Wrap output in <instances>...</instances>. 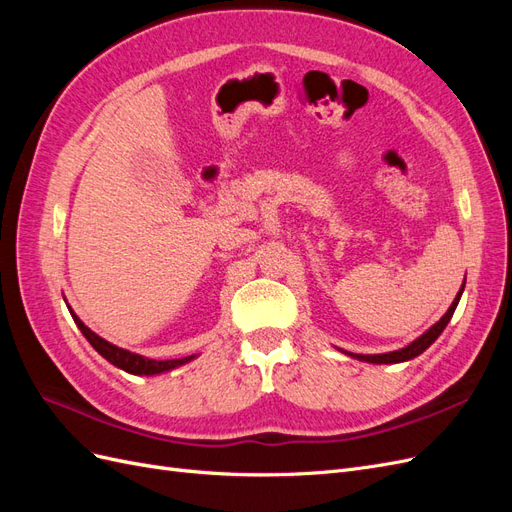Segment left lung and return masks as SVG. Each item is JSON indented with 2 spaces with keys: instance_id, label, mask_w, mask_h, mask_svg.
<instances>
[{
  "instance_id": "left-lung-1",
  "label": "left lung",
  "mask_w": 512,
  "mask_h": 512,
  "mask_svg": "<svg viewBox=\"0 0 512 512\" xmlns=\"http://www.w3.org/2000/svg\"><path fill=\"white\" fill-rule=\"evenodd\" d=\"M463 286H466V282H463ZM463 286H461V290L457 292V297H455L453 305L448 307V312H446L436 324H433L431 329H427L421 337L414 339V342L408 344L406 348L393 350V352H384V354H352V352H348V354L352 356V359H359V361H365V363H376V365H382V363H384V365H389V363H404V361L414 359V356H418V354H423V352L440 337V333L446 329V324L451 322V318H453V314H455V307H457V303H459V299H461Z\"/></svg>"
}]
</instances>
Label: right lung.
Listing matches in <instances>:
<instances>
[{"label": "right lung", "mask_w": 512, "mask_h": 512, "mask_svg": "<svg viewBox=\"0 0 512 512\" xmlns=\"http://www.w3.org/2000/svg\"><path fill=\"white\" fill-rule=\"evenodd\" d=\"M70 314H72V318L76 322V327L81 329V333L87 337V342L96 348V352L102 354L108 363H113L115 367L128 371V374H134V376L164 374V371H170V369H175V367H179L183 363H188V361H192L194 356H196V354H192V356H185V359H173V361L147 359V356H143V354L123 350V348H119V346H115L111 342H106V339H102L100 335H96L89 327H85V322L79 316H76L72 309H70Z\"/></svg>", "instance_id": "1"}]
</instances>
